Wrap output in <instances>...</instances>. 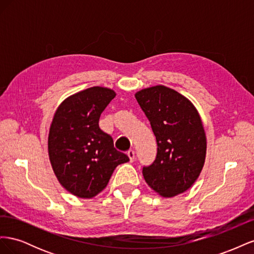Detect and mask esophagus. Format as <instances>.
Instances as JSON below:
<instances>
[{
    "label": "esophagus",
    "instance_id": "obj_1",
    "mask_svg": "<svg viewBox=\"0 0 254 254\" xmlns=\"http://www.w3.org/2000/svg\"><path fill=\"white\" fill-rule=\"evenodd\" d=\"M127 155H128V157L130 159V162H133V161H134V150L129 149L127 151Z\"/></svg>",
    "mask_w": 254,
    "mask_h": 254
}]
</instances>
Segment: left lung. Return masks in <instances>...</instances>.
<instances>
[{"mask_svg": "<svg viewBox=\"0 0 254 254\" xmlns=\"http://www.w3.org/2000/svg\"><path fill=\"white\" fill-rule=\"evenodd\" d=\"M135 98L157 140V156L143 167L148 186L163 197L189 190L204 164L206 137L200 117L187 97L164 86L143 89Z\"/></svg>", "mask_w": 254, "mask_h": 254, "instance_id": "1", "label": "left lung"}]
</instances>
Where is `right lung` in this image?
<instances>
[{"label": "right lung", "instance_id": "obj_1", "mask_svg": "<svg viewBox=\"0 0 254 254\" xmlns=\"http://www.w3.org/2000/svg\"><path fill=\"white\" fill-rule=\"evenodd\" d=\"M114 97L113 90L92 87L67 97L54 115L49 133L51 164L61 186L77 197L101 193L115 167L129 161L98 125Z\"/></svg>", "mask_w": 254, "mask_h": 254}]
</instances>
